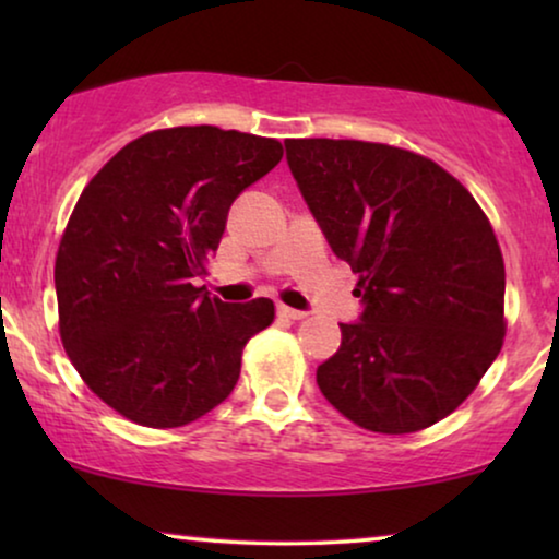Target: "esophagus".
<instances>
[{"label": "esophagus", "mask_w": 559, "mask_h": 559, "mask_svg": "<svg viewBox=\"0 0 559 559\" xmlns=\"http://www.w3.org/2000/svg\"><path fill=\"white\" fill-rule=\"evenodd\" d=\"M277 312L282 318H289V320H302V318H308V312L305 310H295V308H289V305H277Z\"/></svg>", "instance_id": "34e87169"}]
</instances>
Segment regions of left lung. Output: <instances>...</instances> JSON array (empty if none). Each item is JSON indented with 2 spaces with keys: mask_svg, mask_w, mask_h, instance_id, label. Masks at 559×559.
I'll use <instances>...</instances> for the list:
<instances>
[{
  "mask_svg": "<svg viewBox=\"0 0 559 559\" xmlns=\"http://www.w3.org/2000/svg\"><path fill=\"white\" fill-rule=\"evenodd\" d=\"M287 163L366 308L341 323L318 386L350 423L425 430L468 400L507 335L503 257L461 180L417 152L287 140Z\"/></svg>",
  "mask_w": 559,
  "mask_h": 559,
  "instance_id": "left-lung-1",
  "label": "left lung"
}]
</instances>
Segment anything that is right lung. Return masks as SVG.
I'll use <instances>...</instances> for the list:
<instances>
[{
  "label": "right lung",
  "mask_w": 559,
  "mask_h": 559,
  "mask_svg": "<svg viewBox=\"0 0 559 559\" xmlns=\"http://www.w3.org/2000/svg\"><path fill=\"white\" fill-rule=\"evenodd\" d=\"M282 155L277 140L236 129H155L83 188L56 257L58 331L83 384L121 417L170 430L231 394L274 302H221L193 277L234 198Z\"/></svg>",
  "instance_id": "right-lung-1"
}]
</instances>
